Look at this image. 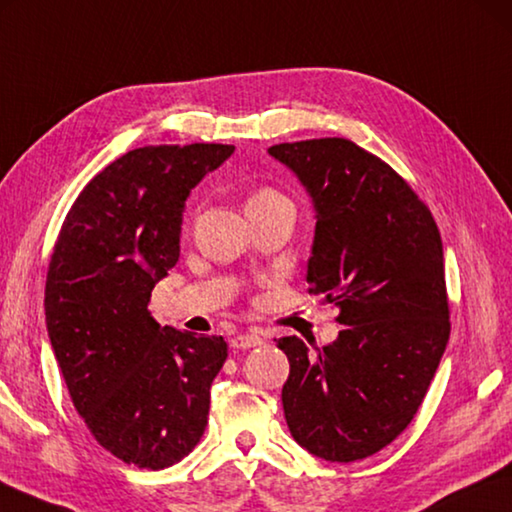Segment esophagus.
<instances>
[{
    "label": "esophagus",
    "mask_w": 512,
    "mask_h": 512,
    "mask_svg": "<svg viewBox=\"0 0 512 512\" xmlns=\"http://www.w3.org/2000/svg\"><path fill=\"white\" fill-rule=\"evenodd\" d=\"M264 342V338L259 333H241V336H235L230 340L232 349H250V347H259Z\"/></svg>",
    "instance_id": "34e87169"
}]
</instances>
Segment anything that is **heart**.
<instances>
[{"instance_id":"1","label":"heart","mask_w":512,"mask_h":512,"mask_svg":"<svg viewBox=\"0 0 512 512\" xmlns=\"http://www.w3.org/2000/svg\"><path fill=\"white\" fill-rule=\"evenodd\" d=\"M282 199H286V197L280 190L271 188V185H262V188H257L253 194H250L246 208H262V206H268V203H275Z\"/></svg>"}]
</instances>
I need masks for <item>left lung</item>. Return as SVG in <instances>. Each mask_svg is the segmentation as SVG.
Listing matches in <instances>:
<instances>
[{"mask_svg": "<svg viewBox=\"0 0 512 512\" xmlns=\"http://www.w3.org/2000/svg\"><path fill=\"white\" fill-rule=\"evenodd\" d=\"M315 203L311 291L336 304L345 329L309 353L280 338L293 439L327 461L371 457L421 407L450 338L443 244L430 208L394 167L349 138L280 143Z\"/></svg>", "mask_w": 512, "mask_h": 512, "instance_id": "left-lung-1", "label": "left lung"}]
</instances>
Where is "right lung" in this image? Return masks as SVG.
Here are the masks:
<instances>
[{"label": "right lung", "mask_w": 512, "mask_h": 512, "mask_svg": "<svg viewBox=\"0 0 512 512\" xmlns=\"http://www.w3.org/2000/svg\"><path fill=\"white\" fill-rule=\"evenodd\" d=\"M235 145H147L109 163L64 217L46 273L51 347L94 439L136 468L163 470L201 441L221 336L159 327L154 284L179 262L190 190Z\"/></svg>", "instance_id": "obj_1"}]
</instances>
